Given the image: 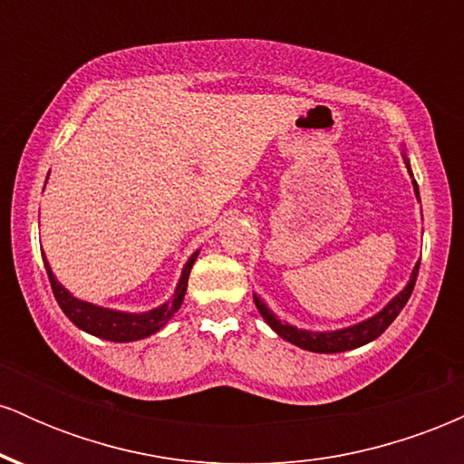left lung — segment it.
<instances>
[{
    "label": "left lung",
    "instance_id": "1",
    "mask_svg": "<svg viewBox=\"0 0 464 464\" xmlns=\"http://www.w3.org/2000/svg\"><path fill=\"white\" fill-rule=\"evenodd\" d=\"M406 165H408V172H410L408 159H406ZM412 185H414V194H417V198H419L417 180H412ZM419 264L420 262H417V266H414L408 285L399 292L395 299L388 303L384 310L377 312L375 316L366 318V321H362L358 324H351V327H344V329H335V332H307V329H296L295 324L281 323L279 318H276L275 314L266 307V303L259 299L257 295H255L253 299H255V305H257L259 314L264 316V321L268 323L270 327H273L275 332L281 335V338L287 340V343L296 344V347H301L305 351H314V353H340V351H351V349L362 347V344H369L371 340H375L377 335H382L386 332L388 324L395 321V318L399 316V312L406 307L410 295H412L414 281H417V275H419Z\"/></svg>",
    "mask_w": 464,
    "mask_h": 464
}]
</instances>
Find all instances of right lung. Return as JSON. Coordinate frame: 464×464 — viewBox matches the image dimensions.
Wrapping results in <instances>:
<instances>
[{
    "label": "right lung",
    "instance_id": "obj_1",
    "mask_svg": "<svg viewBox=\"0 0 464 464\" xmlns=\"http://www.w3.org/2000/svg\"><path fill=\"white\" fill-rule=\"evenodd\" d=\"M196 257H198V250H196V253L188 259V264H185L183 275H180L179 285L177 290H174L172 299L163 303V305L154 307L150 312H141V314L106 310V307L76 299V296L69 295L65 287L58 284L54 273H52L50 264H47L45 255H44V264H45L47 276H50L52 292H54L58 305H61V310L65 312L69 321L76 324V327L82 329V332L98 335V338L111 340V343H132V340H141V338H148V335L157 334L159 329H161L163 324L179 312L180 303L185 299V292H188V279Z\"/></svg>",
    "mask_w": 464,
    "mask_h": 464
}]
</instances>
